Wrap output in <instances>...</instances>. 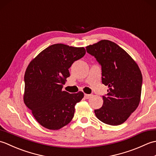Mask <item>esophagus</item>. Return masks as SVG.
I'll use <instances>...</instances> for the list:
<instances>
[{
	"label": "esophagus",
	"instance_id": "obj_1",
	"mask_svg": "<svg viewBox=\"0 0 156 156\" xmlns=\"http://www.w3.org/2000/svg\"><path fill=\"white\" fill-rule=\"evenodd\" d=\"M91 94H84V97L87 98V99H88V98H90V97H91Z\"/></svg>",
	"mask_w": 156,
	"mask_h": 156
}]
</instances>
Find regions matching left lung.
Wrapping results in <instances>:
<instances>
[{
	"label": "left lung",
	"instance_id": "left-lung-1",
	"mask_svg": "<svg viewBox=\"0 0 156 156\" xmlns=\"http://www.w3.org/2000/svg\"><path fill=\"white\" fill-rule=\"evenodd\" d=\"M86 48L101 66L102 82L108 87L102 107L94 110L96 117L110 125L123 123L140 104L143 80L140 68L123 49L109 40Z\"/></svg>",
	"mask_w": 156,
	"mask_h": 156
}]
</instances>
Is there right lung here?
<instances>
[{
  "label": "right lung",
  "instance_id": "1",
  "mask_svg": "<svg viewBox=\"0 0 156 156\" xmlns=\"http://www.w3.org/2000/svg\"><path fill=\"white\" fill-rule=\"evenodd\" d=\"M86 54L84 48L57 44L45 49L29 63L24 76L23 100L43 127L58 130L74 117L75 105L84 97L82 92L62 90L69 68Z\"/></svg>",
  "mask_w": 156,
  "mask_h": 156
}]
</instances>
